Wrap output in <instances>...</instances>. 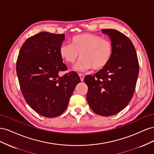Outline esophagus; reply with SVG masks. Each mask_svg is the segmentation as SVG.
<instances>
[{
  "label": "esophagus",
  "mask_w": 154,
  "mask_h": 154,
  "mask_svg": "<svg viewBox=\"0 0 154 154\" xmlns=\"http://www.w3.org/2000/svg\"><path fill=\"white\" fill-rule=\"evenodd\" d=\"M79 76H80V80L82 82H83V80H84V75L82 74H79Z\"/></svg>",
  "instance_id": "1"
}]
</instances>
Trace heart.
I'll return each mask as SVG.
<instances>
[{
    "label": "heart",
    "mask_w": 154,
    "mask_h": 154,
    "mask_svg": "<svg viewBox=\"0 0 154 154\" xmlns=\"http://www.w3.org/2000/svg\"><path fill=\"white\" fill-rule=\"evenodd\" d=\"M59 53L64 61L70 64L76 62L80 56V62L74 67L75 71H84L91 68L100 71L110 62L113 47L109 40L98 35L82 33L72 37V45H61Z\"/></svg>",
    "instance_id": "1"
}]
</instances>
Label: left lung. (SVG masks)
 I'll use <instances>...</instances> for the list:
<instances>
[{
    "label": "left lung",
    "instance_id": "1",
    "mask_svg": "<svg viewBox=\"0 0 154 154\" xmlns=\"http://www.w3.org/2000/svg\"><path fill=\"white\" fill-rule=\"evenodd\" d=\"M110 38L113 53L109 63L94 75H87V100L93 112L103 116L118 114L133 96L139 74L136 49L128 37L116 29H102Z\"/></svg>",
    "mask_w": 154,
    "mask_h": 154
}]
</instances>
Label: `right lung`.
<instances>
[{"instance_id":"add662e5","label":"right lung","mask_w":154,"mask_h":154,"mask_svg":"<svg viewBox=\"0 0 154 154\" xmlns=\"http://www.w3.org/2000/svg\"><path fill=\"white\" fill-rule=\"evenodd\" d=\"M65 34L41 32L23 44L17 61V74L27 103L38 114L55 118L67 109L75 87L81 82L78 74L66 71L59 53Z\"/></svg>"}]
</instances>
